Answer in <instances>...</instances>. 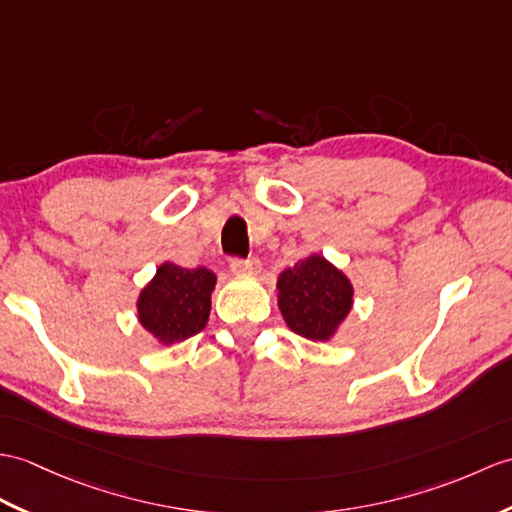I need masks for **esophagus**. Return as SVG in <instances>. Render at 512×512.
<instances>
[{"label": "esophagus", "mask_w": 512, "mask_h": 512, "mask_svg": "<svg viewBox=\"0 0 512 512\" xmlns=\"http://www.w3.org/2000/svg\"><path fill=\"white\" fill-rule=\"evenodd\" d=\"M259 268H261V261L257 257H248V259L233 257L231 259V270L237 272V275H255V272H259Z\"/></svg>", "instance_id": "34e87169"}]
</instances>
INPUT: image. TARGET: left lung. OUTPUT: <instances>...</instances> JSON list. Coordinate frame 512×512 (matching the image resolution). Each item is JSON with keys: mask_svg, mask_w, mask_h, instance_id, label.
Instances as JSON below:
<instances>
[{"mask_svg": "<svg viewBox=\"0 0 512 512\" xmlns=\"http://www.w3.org/2000/svg\"><path fill=\"white\" fill-rule=\"evenodd\" d=\"M285 323L303 338L327 340L353 305V288L338 268L310 255L285 268L277 281Z\"/></svg>", "mask_w": 512, "mask_h": 512, "instance_id": "8db88e82", "label": "left lung"}]
</instances>
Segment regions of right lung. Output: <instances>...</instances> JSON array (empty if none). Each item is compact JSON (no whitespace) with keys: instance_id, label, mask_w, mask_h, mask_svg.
I'll return each mask as SVG.
<instances>
[{"instance_id":"obj_1","label":"right lung","mask_w":512,"mask_h":512,"mask_svg":"<svg viewBox=\"0 0 512 512\" xmlns=\"http://www.w3.org/2000/svg\"><path fill=\"white\" fill-rule=\"evenodd\" d=\"M216 275L207 268L163 264L139 296V320L163 344L181 342L205 329Z\"/></svg>"}]
</instances>
